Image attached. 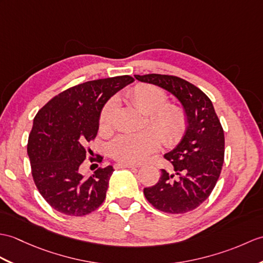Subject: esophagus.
<instances>
[{"instance_id":"esophagus-1","label":"esophagus","mask_w":263,"mask_h":263,"mask_svg":"<svg viewBox=\"0 0 263 263\" xmlns=\"http://www.w3.org/2000/svg\"><path fill=\"white\" fill-rule=\"evenodd\" d=\"M139 166L132 163H126V162H118L115 163V169H122V168H138Z\"/></svg>"}]
</instances>
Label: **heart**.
Segmentation results:
<instances>
[{
	"mask_svg": "<svg viewBox=\"0 0 263 263\" xmlns=\"http://www.w3.org/2000/svg\"><path fill=\"white\" fill-rule=\"evenodd\" d=\"M129 100L142 113L148 114V123L156 128L146 129L134 134H121L109 145V155L126 163H139L148 159L160 148L163 141L174 145L180 141L186 130V114L180 106L167 103V94L150 84H139L129 93ZM118 102L109 101L102 109L100 126L104 131L113 127Z\"/></svg>",
	"mask_w": 263,
	"mask_h": 263,
	"instance_id": "heart-1",
	"label": "heart"
}]
</instances>
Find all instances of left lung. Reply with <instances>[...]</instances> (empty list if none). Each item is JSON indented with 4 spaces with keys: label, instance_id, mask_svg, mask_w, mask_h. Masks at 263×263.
I'll return each mask as SVG.
<instances>
[{
    "label": "left lung",
    "instance_id": "obj_1",
    "mask_svg": "<svg viewBox=\"0 0 263 263\" xmlns=\"http://www.w3.org/2000/svg\"><path fill=\"white\" fill-rule=\"evenodd\" d=\"M134 77L173 94L187 119L179 143L164 155L173 164V172L161 169L159 181L144 188V196L161 212H191L209 198L224 162V132L214 106L203 91L182 78L159 74Z\"/></svg>",
    "mask_w": 263,
    "mask_h": 263
}]
</instances>
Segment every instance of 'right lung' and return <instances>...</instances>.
<instances>
[{
	"mask_svg": "<svg viewBox=\"0 0 263 263\" xmlns=\"http://www.w3.org/2000/svg\"><path fill=\"white\" fill-rule=\"evenodd\" d=\"M133 82L124 75L79 84L54 96L36 113L28 156L34 184L52 209L84 216L105 199L114 169L107 166L89 177L83 176L85 143L96 137L106 102Z\"/></svg>",
	"mask_w": 263,
	"mask_h": 263,
	"instance_id": "add662e5",
	"label": "right lung"
}]
</instances>
